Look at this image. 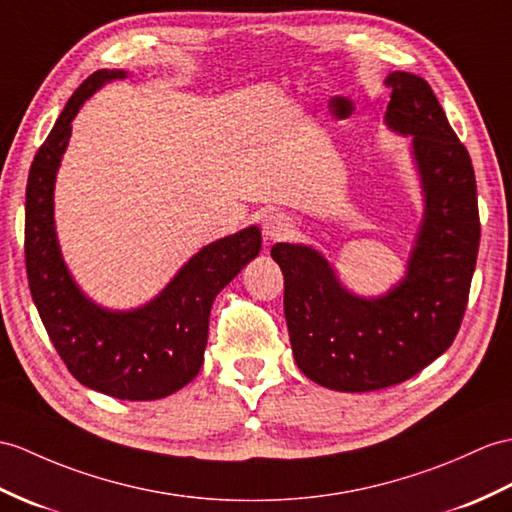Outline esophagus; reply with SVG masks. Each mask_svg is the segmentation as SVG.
Returning a JSON list of instances; mask_svg holds the SVG:
<instances>
[{
  "label": "esophagus",
  "instance_id": "1",
  "mask_svg": "<svg viewBox=\"0 0 512 512\" xmlns=\"http://www.w3.org/2000/svg\"><path fill=\"white\" fill-rule=\"evenodd\" d=\"M261 229H264V237L268 242H279L285 240V237H290L294 224L285 213H268V216L261 220Z\"/></svg>",
  "mask_w": 512,
  "mask_h": 512
}]
</instances>
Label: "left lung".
<instances>
[{
  "mask_svg": "<svg viewBox=\"0 0 512 512\" xmlns=\"http://www.w3.org/2000/svg\"><path fill=\"white\" fill-rule=\"evenodd\" d=\"M386 124L412 135L425 198L406 277L382 296H358L334 266L303 244L272 246L283 279V312L294 362L312 382L368 392L406 382L454 342L467 310L480 246L478 189L467 148L432 87L392 71Z\"/></svg>",
  "mask_w": 512,
  "mask_h": 512,
  "instance_id": "obj_1",
  "label": "left lung"
}]
</instances>
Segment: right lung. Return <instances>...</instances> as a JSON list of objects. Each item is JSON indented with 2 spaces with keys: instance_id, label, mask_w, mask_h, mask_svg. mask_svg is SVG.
I'll use <instances>...</instances> for the list:
<instances>
[{
  "instance_id": "obj_1",
  "label": "right lung",
  "mask_w": 512,
  "mask_h": 512,
  "mask_svg": "<svg viewBox=\"0 0 512 512\" xmlns=\"http://www.w3.org/2000/svg\"><path fill=\"white\" fill-rule=\"evenodd\" d=\"M117 78H126V71L100 69L82 82L34 154L26 187V270L32 301L69 373L109 397L152 401L181 390L198 375L211 305L259 255L261 231L248 227L207 244L159 296L137 310H106L82 294L56 240L54 183L71 120L85 100Z\"/></svg>"
}]
</instances>
